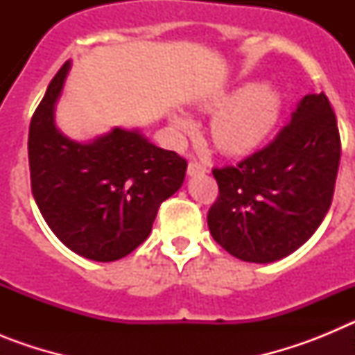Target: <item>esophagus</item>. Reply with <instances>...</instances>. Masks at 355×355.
Instances as JSON below:
<instances>
[{"instance_id":"34e87169","label":"esophagus","mask_w":355,"mask_h":355,"mask_svg":"<svg viewBox=\"0 0 355 355\" xmlns=\"http://www.w3.org/2000/svg\"><path fill=\"white\" fill-rule=\"evenodd\" d=\"M206 172H208V167H206L205 163H199V162L188 163V175H200V174H206Z\"/></svg>"}]
</instances>
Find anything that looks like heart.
Instances as JSON below:
<instances>
[{
    "mask_svg": "<svg viewBox=\"0 0 355 355\" xmlns=\"http://www.w3.org/2000/svg\"><path fill=\"white\" fill-rule=\"evenodd\" d=\"M202 108L215 112L209 135L215 147L225 155H247L258 149L277 126L283 112V96L268 83H247L231 92L213 94ZM171 126L178 137L196 130V122L183 112L171 115Z\"/></svg>",
    "mask_w": 355,
    "mask_h": 355,
    "instance_id": "b5f03b06",
    "label": "heart"
}]
</instances>
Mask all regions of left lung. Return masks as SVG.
<instances>
[{"label": "left lung", "mask_w": 355, "mask_h": 355, "mask_svg": "<svg viewBox=\"0 0 355 355\" xmlns=\"http://www.w3.org/2000/svg\"><path fill=\"white\" fill-rule=\"evenodd\" d=\"M340 155L327 96L307 94L274 142L236 167L213 168L218 183V199L208 211L213 240L249 263H272L295 252L329 211Z\"/></svg>", "instance_id": "1"}]
</instances>
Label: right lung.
I'll use <instances>...</instances> for the list:
<instances>
[{
  "instance_id": "add662e5",
  "label": "right lung",
  "mask_w": 355,
  "mask_h": 355,
  "mask_svg": "<svg viewBox=\"0 0 355 355\" xmlns=\"http://www.w3.org/2000/svg\"><path fill=\"white\" fill-rule=\"evenodd\" d=\"M71 65L56 72L31 117V192L67 249L92 261H115L149 236L159 205L183 184L187 162L140 130L114 128L90 142L62 133L55 112Z\"/></svg>"
}]
</instances>
